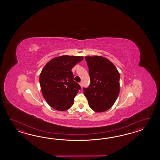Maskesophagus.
<instances>
[{"instance_id":"esophagus-1","label":"esophagus","mask_w":160,"mask_h":160,"mask_svg":"<svg viewBox=\"0 0 160 160\" xmlns=\"http://www.w3.org/2000/svg\"><path fill=\"white\" fill-rule=\"evenodd\" d=\"M79 85H80V86H81V88H82V86H83V85H82V82H80V83H79Z\"/></svg>"}]
</instances>
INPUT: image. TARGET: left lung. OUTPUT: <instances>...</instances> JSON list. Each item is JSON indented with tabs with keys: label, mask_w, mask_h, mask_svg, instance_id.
Segmentation results:
<instances>
[{
	"label": "left lung",
	"mask_w": 160,
	"mask_h": 160,
	"mask_svg": "<svg viewBox=\"0 0 160 160\" xmlns=\"http://www.w3.org/2000/svg\"><path fill=\"white\" fill-rule=\"evenodd\" d=\"M90 84L83 88L88 105L94 112H103L116 102L120 90V75L116 66L102 56H86Z\"/></svg>",
	"instance_id": "left-lung-1"
}]
</instances>
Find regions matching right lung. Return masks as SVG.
Wrapping results in <instances>:
<instances>
[{
    "mask_svg": "<svg viewBox=\"0 0 160 160\" xmlns=\"http://www.w3.org/2000/svg\"><path fill=\"white\" fill-rule=\"evenodd\" d=\"M83 57L67 55L55 57L48 62L39 76L41 91L49 105L58 111H65L74 103L81 87L73 80L72 69Z\"/></svg>",
    "mask_w": 160,
    "mask_h": 160,
    "instance_id": "add662e5",
    "label": "right lung"
}]
</instances>
